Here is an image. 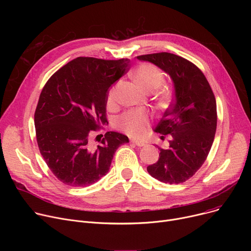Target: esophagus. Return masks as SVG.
<instances>
[{
  "label": "esophagus",
  "mask_w": 251,
  "mask_h": 251,
  "mask_svg": "<svg viewBox=\"0 0 251 251\" xmlns=\"http://www.w3.org/2000/svg\"><path fill=\"white\" fill-rule=\"evenodd\" d=\"M131 143H133V144H135V146H137V147H144L146 146V142H143V141H140V140H135V139H131Z\"/></svg>",
  "instance_id": "1"
}]
</instances>
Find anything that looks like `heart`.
Segmentation results:
<instances>
[{
  "label": "heart",
  "instance_id": "heart-1",
  "mask_svg": "<svg viewBox=\"0 0 251 251\" xmlns=\"http://www.w3.org/2000/svg\"><path fill=\"white\" fill-rule=\"evenodd\" d=\"M134 81L147 92H153L164 84V75L151 64H140L130 72ZM163 99H167V94L163 92ZM117 100V85L111 87L108 92L107 103L113 107ZM116 126L130 136L141 137L146 135L150 128V117L144 111H128L116 121Z\"/></svg>",
  "mask_w": 251,
  "mask_h": 251
}]
</instances>
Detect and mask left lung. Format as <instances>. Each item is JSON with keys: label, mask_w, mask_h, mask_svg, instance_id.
Returning a JSON list of instances; mask_svg holds the SVG:
<instances>
[{"label": "left lung", "mask_w": 251, "mask_h": 251, "mask_svg": "<svg viewBox=\"0 0 251 251\" xmlns=\"http://www.w3.org/2000/svg\"><path fill=\"white\" fill-rule=\"evenodd\" d=\"M137 59L165 71L175 89L172 104L154 129L162 135L170 134V146L159 148V161L149 166L148 172L164 183L185 182L202 166L213 146L217 129L214 92L201 70L180 56L163 51Z\"/></svg>", "instance_id": "8db88e82"}]
</instances>
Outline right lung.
<instances>
[{
    "label": "right lung",
    "instance_id": "obj_1",
    "mask_svg": "<svg viewBox=\"0 0 251 251\" xmlns=\"http://www.w3.org/2000/svg\"><path fill=\"white\" fill-rule=\"evenodd\" d=\"M129 59L78 57L52 74L34 113L37 146L61 182L86 187L109 172L113 156L126 135L110 131L90 142V132L104 124L110 86L129 69Z\"/></svg>",
    "mask_w": 251,
    "mask_h": 251
}]
</instances>
